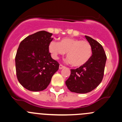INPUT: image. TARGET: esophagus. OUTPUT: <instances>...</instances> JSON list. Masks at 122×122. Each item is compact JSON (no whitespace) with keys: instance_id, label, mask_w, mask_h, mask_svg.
I'll return each instance as SVG.
<instances>
[{"instance_id":"1","label":"esophagus","mask_w":122,"mask_h":122,"mask_svg":"<svg viewBox=\"0 0 122 122\" xmlns=\"http://www.w3.org/2000/svg\"><path fill=\"white\" fill-rule=\"evenodd\" d=\"M64 68H65V66H64V65H62V64H60V66H59V69H60V70H62Z\"/></svg>"}]
</instances>
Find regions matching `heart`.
I'll return each instance as SVG.
<instances>
[{"instance_id":"obj_1","label":"heart","mask_w":122,"mask_h":122,"mask_svg":"<svg viewBox=\"0 0 122 122\" xmlns=\"http://www.w3.org/2000/svg\"><path fill=\"white\" fill-rule=\"evenodd\" d=\"M48 50L54 59L67 52L68 61L75 67L85 65L92 54V46L89 42L70 37L62 38L59 43L52 41L50 43Z\"/></svg>"}]
</instances>
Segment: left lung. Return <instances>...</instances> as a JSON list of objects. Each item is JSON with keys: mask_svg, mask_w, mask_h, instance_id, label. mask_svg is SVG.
I'll use <instances>...</instances> for the list:
<instances>
[{"mask_svg": "<svg viewBox=\"0 0 122 122\" xmlns=\"http://www.w3.org/2000/svg\"><path fill=\"white\" fill-rule=\"evenodd\" d=\"M85 38L92 46V57L85 65L71 70V75L65 81L70 91L78 93L92 91L101 84L107 58L102 45L90 37L85 36Z\"/></svg>", "mask_w": 122, "mask_h": 122, "instance_id": "1", "label": "left lung"}]
</instances>
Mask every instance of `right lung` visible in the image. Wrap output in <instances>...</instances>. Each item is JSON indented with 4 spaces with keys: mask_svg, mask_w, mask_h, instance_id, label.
<instances>
[{
    "mask_svg": "<svg viewBox=\"0 0 122 122\" xmlns=\"http://www.w3.org/2000/svg\"><path fill=\"white\" fill-rule=\"evenodd\" d=\"M52 34L40 31L20 43L16 57V70L20 84L28 90L41 91L47 88L59 64L51 57L48 46Z\"/></svg>",
    "mask_w": 122,
    "mask_h": 122,
    "instance_id": "add662e5",
    "label": "right lung"
}]
</instances>
